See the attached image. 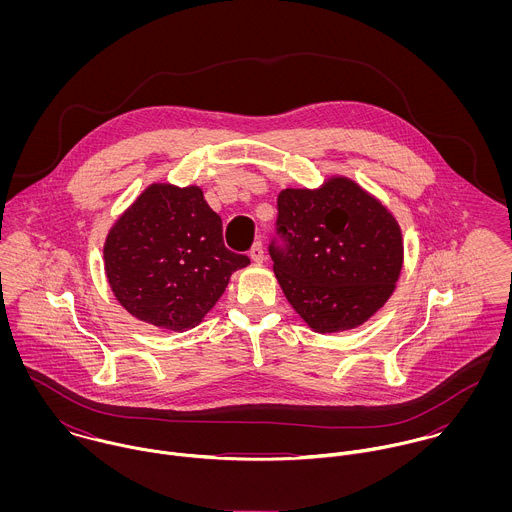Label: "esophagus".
I'll use <instances>...</instances> for the list:
<instances>
[{
    "label": "esophagus",
    "mask_w": 512,
    "mask_h": 512,
    "mask_svg": "<svg viewBox=\"0 0 512 512\" xmlns=\"http://www.w3.org/2000/svg\"><path fill=\"white\" fill-rule=\"evenodd\" d=\"M250 258L254 260V262H264V258H266V254H264V244L262 242H254V246H252V250H250Z\"/></svg>",
    "instance_id": "1"
}]
</instances>
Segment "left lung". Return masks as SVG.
<instances>
[{"label": "left lung", "instance_id": "1", "mask_svg": "<svg viewBox=\"0 0 512 512\" xmlns=\"http://www.w3.org/2000/svg\"><path fill=\"white\" fill-rule=\"evenodd\" d=\"M274 272L295 313L315 333L368 321L396 290L404 264L398 220L349 177L278 195Z\"/></svg>", "mask_w": 512, "mask_h": 512}]
</instances>
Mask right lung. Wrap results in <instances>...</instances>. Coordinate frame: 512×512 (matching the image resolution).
Wrapping results in <instances>:
<instances>
[{
    "instance_id": "right-lung-1",
    "label": "right lung",
    "mask_w": 512,
    "mask_h": 512,
    "mask_svg": "<svg viewBox=\"0 0 512 512\" xmlns=\"http://www.w3.org/2000/svg\"><path fill=\"white\" fill-rule=\"evenodd\" d=\"M248 264L224 246L222 220L197 185H147L104 242V272L118 303L179 333L199 325Z\"/></svg>"
}]
</instances>
